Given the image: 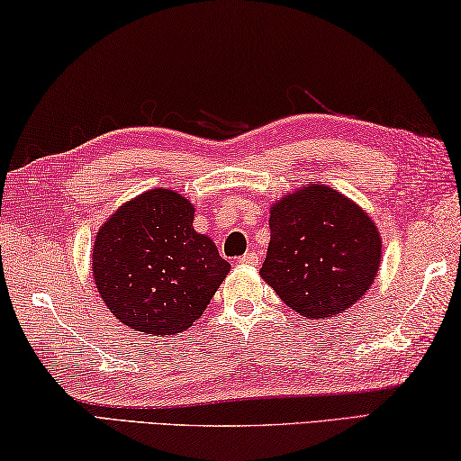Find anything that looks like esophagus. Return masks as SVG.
Segmentation results:
<instances>
[{"label": "esophagus", "mask_w": 461, "mask_h": 461, "mask_svg": "<svg viewBox=\"0 0 461 461\" xmlns=\"http://www.w3.org/2000/svg\"><path fill=\"white\" fill-rule=\"evenodd\" d=\"M239 263H243V265H257V263H259V257H257L255 253H245V255L239 259Z\"/></svg>", "instance_id": "1"}]
</instances>
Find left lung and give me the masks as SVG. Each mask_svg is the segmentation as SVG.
Instances as JSON below:
<instances>
[{
  "label": "left lung",
  "mask_w": 461,
  "mask_h": 461,
  "mask_svg": "<svg viewBox=\"0 0 461 461\" xmlns=\"http://www.w3.org/2000/svg\"><path fill=\"white\" fill-rule=\"evenodd\" d=\"M269 226L261 277L303 318H334L373 285L381 237L340 192L308 184L273 204Z\"/></svg>",
  "instance_id": "obj_1"
}]
</instances>
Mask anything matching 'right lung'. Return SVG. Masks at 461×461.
I'll use <instances>...</instances> for the list:
<instances>
[{
	"label": "right lung",
	"instance_id": "add662e5",
	"mask_svg": "<svg viewBox=\"0 0 461 461\" xmlns=\"http://www.w3.org/2000/svg\"><path fill=\"white\" fill-rule=\"evenodd\" d=\"M194 206L172 190H149L101 226L93 276L103 302L135 332L169 336L190 328L230 265L192 229Z\"/></svg>",
	"mask_w": 461,
	"mask_h": 461
}]
</instances>
